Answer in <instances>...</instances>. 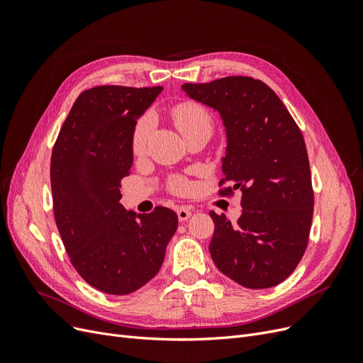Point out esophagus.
Returning a JSON list of instances; mask_svg holds the SVG:
<instances>
[{
  "instance_id": "34e87169",
  "label": "esophagus",
  "mask_w": 363,
  "mask_h": 363,
  "mask_svg": "<svg viewBox=\"0 0 363 363\" xmlns=\"http://www.w3.org/2000/svg\"><path fill=\"white\" fill-rule=\"evenodd\" d=\"M192 212H194V208H191V207H179V208H177L179 221H180V223H184L186 219H189V218L192 216Z\"/></svg>"
}]
</instances>
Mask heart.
Instances as JSON below:
<instances>
[{
	"instance_id": "1",
	"label": "heart",
	"mask_w": 363,
	"mask_h": 363,
	"mask_svg": "<svg viewBox=\"0 0 363 363\" xmlns=\"http://www.w3.org/2000/svg\"><path fill=\"white\" fill-rule=\"evenodd\" d=\"M172 119L183 136L191 133V131H194V130H200V128H206L208 131H212L211 116H208L206 108L201 107L200 104H195V103L179 104L177 107H174ZM151 127H152V121L150 116H144L136 124L135 131H133V139H131V148H133V152L136 156L142 155V152L145 151V145H147ZM174 189L184 191L186 183L183 180H175Z\"/></svg>"
}]
</instances>
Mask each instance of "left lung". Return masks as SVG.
<instances>
[{"label":"left lung","mask_w":363,"mask_h":363,"mask_svg":"<svg viewBox=\"0 0 363 363\" xmlns=\"http://www.w3.org/2000/svg\"><path fill=\"white\" fill-rule=\"evenodd\" d=\"M182 91L219 113L225 131L223 180L242 191V215L215 223L208 251L224 276L272 288L298 265L309 240L313 191L301 131L271 87L251 77L184 83Z\"/></svg>","instance_id":"1"}]
</instances>
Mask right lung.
Returning <instances> with one entry per match:
<instances>
[{
  "label": "right lung",
  "instance_id": "obj_1",
  "mask_svg": "<svg viewBox=\"0 0 363 363\" xmlns=\"http://www.w3.org/2000/svg\"><path fill=\"white\" fill-rule=\"evenodd\" d=\"M162 86H98L77 98L51 156L54 218L71 263L83 280L111 295H127L159 272L177 213L125 211L121 179L133 164L138 119Z\"/></svg>",
  "mask_w": 363,
  "mask_h": 363
}]
</instances>
